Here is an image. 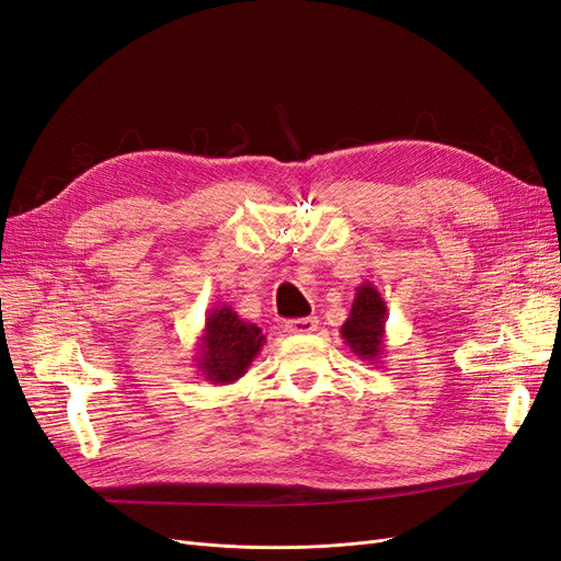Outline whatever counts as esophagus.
<instances>
[{
	"mask_svg": "<svg viewBox=\"0 0 561 561\" xmlns=\"http://www.w3.org/2000/svg\"><path fill=\"white\" fill-rule=\"evenodd\" d=\"M318 328V320L311 318H295V320H285V332L290 334H311Z\"/></svg>",
	"mask_w": 561,
	"mask_h": 561,
	"instance_id": "obj_1",
	"label": "esophagus"
}]
</instances>
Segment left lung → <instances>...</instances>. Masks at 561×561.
I'll return each instance as SVG.
<instances>
[{"instance_id":"obj_1","label":"left lung","mask_w":561,"mask_h":561,"mask_svg":"<svg viewBox=\"0 0 561 561\" xmlns=\"http://www.w3.org/2000/svg\"><path fill=\"white\" fill-rule=\"evenodd\" d=\"M386 301L371 283L355 287V299L346 322L342 325V339L360 360L377 365L386 353Z\"/></svg>"}]
</instances>
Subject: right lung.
<instances>
[{"label":"right lung","instance_id":"1","mask_svg":"<svg viewBox=\"0 0 561 561\" xmlns=\"http://www.w3.org/2000/svg\"><path fill=\"white\" fill-rule=\"evenodd\" d=\"M264 344L262 328L243 320L231 307L210 309L194 355L201 379L215 386L239 381Z\"/></svg>","mask_w":561,"mask_h":561}]
</instances>
